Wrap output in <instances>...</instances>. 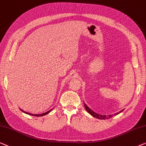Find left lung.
<instances>
[{
    "mask_svg": "<svg viewBox=\"0 0 146 146\" xmlns=\"http://www.w3.org/2000/svg\"><path fill=\"white\" fill-rule=\"evenodd\" d=\"M84 106H85V108L86 110H87V111L89 112L90 114H91L92 116H94V117H95V118H96L100 119V120H101V119L105 120V119L110 118H111V117H112V115H109V116H106V115H100V114H98L95 113V112H94V111H93V110H92L91 108H89V107H88V106H87V104H86L85 102H84ZM122 110H121L120 112H122ZM118 114H119V112H118V113H116V114H115V115H117Z\"/></svg>",
    "mask_w": 146,
    "mask_h": 146,
    "instance_id": "1",
    "label": "left lung"
}]
</instances>
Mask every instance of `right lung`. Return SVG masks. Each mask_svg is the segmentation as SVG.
Masks as SVG:
<instances>
[{"mask_svg":"<svg viewBox=\"0 0 146 146\" xmlns=\"http://www.w3.org/2000/svg\"><path fill=\"white\" fill-rule=\"evenodd\" d=\"M52 109H51L50 110H49V111H48V112H45V113H43V114H30V113H28V112H24V111H23V110H21L22 112H24V113H26V114H30V115H32V116H44V115H46L47 114H48L49 112H50V111L51 110H52Z\"/></svg>","mask_w":146,"mask_h":146,"instance_id":"1","label":"right lung"}]
</instances>
